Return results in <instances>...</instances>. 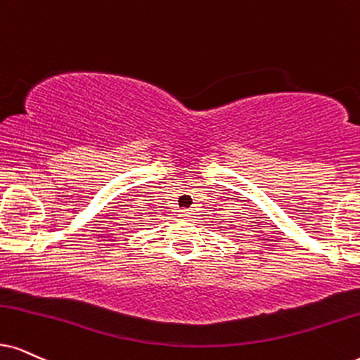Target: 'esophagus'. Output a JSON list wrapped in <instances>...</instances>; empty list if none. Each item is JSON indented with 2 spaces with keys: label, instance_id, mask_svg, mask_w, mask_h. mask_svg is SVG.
Masks as SVG:
<instances>
[{
  "label": "esophagus",
  "instance_id": "34e87169",
  "mask_svg": "<svg viewBox=\"0 0 360 360\" xmlns=\"http://www.w3.org/2000/svg\"><path fill=\"white\" fill-rule=\"evenodd\" d=\"M193 212L194 211H191V209H181V211H179V214L183 217H191V216H193Z\"/></svg>",
  "mask_w": 360,
  "mask_h": 360
}]
</instances>
